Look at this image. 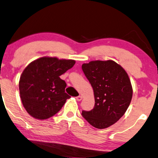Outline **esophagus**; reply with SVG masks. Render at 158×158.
I'll return each mask as SVG.
<instances>
[{
  "label": "esophagus",
  "mask_w": 158,
  "mask_h": 158,
  "mask_svg": "<svg viewBox=\"0 0 158 158\" xmlns=\"http://www.w3.org/2000/svg\"><path fill=\"white\" fill-rule=\"evenodd\" d=\"M83 97L81 96V95H79V96H77V97H76V100H77V101H81V100H82Z\"/></svg>",
  "instance_id": "1"
}]
</instances>
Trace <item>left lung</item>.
<instances>
[{"instance_id":"left-lung-1","label":"left lung","mask_w":158,"mask_h":158,"mask_svg":"<svg viewBox=\"0 0 158 158\" xmlns=\"http://www.w3.org/2000/svg\"><path fill=\"white\" fill-rule=\"evenodd\" d=\"M82 69L94 90L95 104L82 116L91 125L104 129L116 123L126 112L133 97L127 73L112 61H91Z\"/></svg>"}]
</instances>
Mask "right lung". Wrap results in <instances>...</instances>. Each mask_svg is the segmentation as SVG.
<instances>
[{
	"label": "right lung",
	"mask_w": 158,
	"mask_h": 158,
	"mask_svg": "<svg viewBox=\"0 0 158 158\" xmlns=\"http://www.w3.org/2000/svg\"><path fill=\"white\" fill-rule=\"evenodd\" d=\"M75 61L42 57L23 70L19 81L23 105L32 117L47 119L61 110L67 99V83L60 76L75 65Z\"/></svg>",
	"instance_id": "obj_1"
}]
</instances>
